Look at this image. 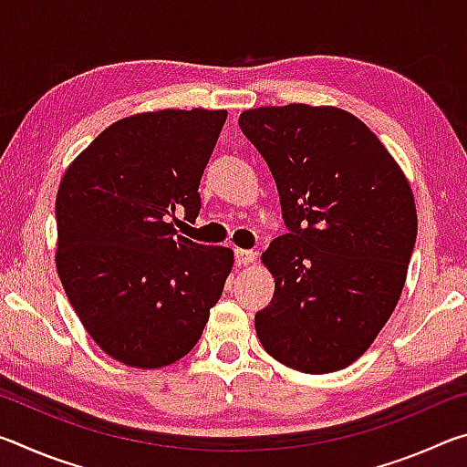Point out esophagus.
Returning a JSON list of instances; mask_svg holds the SVG:
<instances>
[{
  "instance_id": "esophagus-1",
  "label": "esophagus",
  "mask_w": 467,
  "mask_h": 467,
  "mask_svg": "<svg viewBox=\"0 0 467 467\" xmlns=\"http://www.w3.org/2000/svg\"><path fill=\"white\" fill-rule=\"evenodd\" d=\"M255 259V251L249 249H234V262L239 265H249Z\"/></svg>"
}]
</instances>
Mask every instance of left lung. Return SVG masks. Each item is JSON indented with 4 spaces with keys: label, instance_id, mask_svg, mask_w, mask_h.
<instances>
[{
    "label": "left lung",
    "instance_id": "left-lung-1",
    "mask_svg": "<svg viewBox=\"0 0 467 467\" xmlns=\"http://www.w3.org/2000/svg\"><path fill=\"white\" fill-rule=\"evenodd\" d=\"M239 128L272 171L288 228L262 255L275 288L255 313L259 342L300 373L346 368L404 288L418 233L412 189L348 110L262 107L243 110Z\"/></svg>",
    "mask_w": 467,
    "mask_h": 467
}]
</instances>
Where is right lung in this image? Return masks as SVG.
<instances>
[{"instance_id":"add662e5","label":"right lung","mask_w":467,"mask_h":467,"mask_svg":"<svg viewBox=\"0 0 467 467\" xmlns=\"http://www.w3.org/2000/svg\"><path fill=\"white\" fill-rule=\"evenodd\" d=\"M226 110H156L107 128L61 179L57 274L82 326L109 357L172 365L202 337L233 251L177 234L195 223L200 181Z\"/></svg>"}]
</instances>
